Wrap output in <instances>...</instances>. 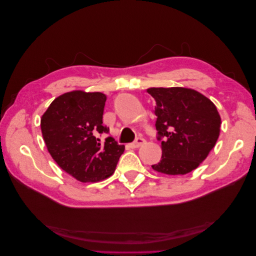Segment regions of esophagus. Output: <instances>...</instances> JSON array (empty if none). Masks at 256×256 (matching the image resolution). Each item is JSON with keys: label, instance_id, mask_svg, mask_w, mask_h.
Masks as SVG:
<instances>
[{"label": "esophagus", "instance_id": "1", "mask_svg": "<svg viewBox=\"0 0 256 256\" xmlns=\"http://www.w3.org/2000/svg\"><path fill=\"white\" fill-rule=\"evenodd\" d=\"M143 144H145L144 138H138L134 142H132V143L130 144V147H131V148H138V147L142 146Z\"/></svg>", "mask_w": 256, "mask_h": 256}]
</instances>
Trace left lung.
I'll return each instance as SVG.
<instances>
[{
	"label": "left lung",
	"instance_id": "left-lung-1",
	"mask_svg": "<svg viewBox=\"0 0 256 256\" xmlns=\"http://www.w3.org/2000/svg\"><path fill=\"white\" fill-rule=\"evenodd\" d=\"M156 102V129L162 157L154 171L184 175L196 170L214 148L221 118L216 106L200 92L188 88H150Z\"/></svg>",
	"mask_w": 256,
	"mask_h": 256
}]
</instances>
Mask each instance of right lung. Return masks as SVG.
Segmentation results:
<instances>
[{"mask_svg": "<svg viewBox=\"0 0 256 256\" xmlns=\"http://www.w3.org/2000/svg\"><path fill=\"white\" fill-rule=\"evenodd\" d=\"M106 96L100 92L72 90L56 97L40 120L42 134L53 160L81 182H97L110 177L125 146L98 134L102 126Z\"/></svg>", "mask_w": 256, "mask_h": 256, "instance_id": "right-lung-1", "label": "right lung"}]
</instances>
